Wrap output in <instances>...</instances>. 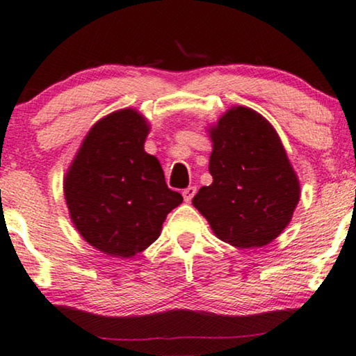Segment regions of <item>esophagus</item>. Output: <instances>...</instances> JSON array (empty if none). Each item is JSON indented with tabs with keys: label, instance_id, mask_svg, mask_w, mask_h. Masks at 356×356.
I'll list each match as a JSON object with an SVG mask.
<instances>
[{
	"label": "esophagus",
	"instance_id": "esophagus-1",
	"mask_svg": "<svg viewBox=\"0 0 356 356\" xmlns=\"http://www.w3.org/2000/svg\"><path fill=\"white\" fill-rule=\"evenodd\" d=\"M195 186H189V188H186V189H183V199H184V202H191V199L194 197V194H195Z\"/></svg>",
	"mask_w": 356,
	"mask_h": 356
}]
</instances>
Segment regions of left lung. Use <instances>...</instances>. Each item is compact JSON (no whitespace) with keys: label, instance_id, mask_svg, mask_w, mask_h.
<instances>
[{"label":"left lung","instance_id":"1","mask_svg":"<svg viewBox=\"0 0 356 356\" xmlns=\"http://www.w3.org/2000/svg\"><path fill=\"white\" fill-rule=\"evenodd\" d=\"M210 186L193 205L216 238L239 249L264 247L291 223L300 183L277 133L250 107L233 106L209 127Z\"/></svg>","mask_w":356,"mask_h":356}]
</instances>
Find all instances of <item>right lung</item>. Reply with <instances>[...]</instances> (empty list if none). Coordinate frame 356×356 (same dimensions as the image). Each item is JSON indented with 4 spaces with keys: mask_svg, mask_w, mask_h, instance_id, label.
I'll list each match as a JSON object with an SVG mask.
<instances>
[{
    "mask_svg": "<svg viewBox=\"0 0 356 356\" xmlns=\"http://www.w3.org/2000/svg\"><path fill=\"white\" fill-rule=\"evenodd\" d=\"M146 117L122 109L91 127L64 177L76 231L96 250L131 259L161 236L167 215L183 202L168 189L157 157L144 151Z\"/></svg>",
    "mask_w": 356,
    "mask_h": 356,
    "instance_id": "add662e5",
    "label": "right lung"
}]
</instances>
